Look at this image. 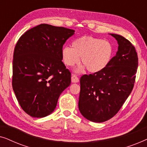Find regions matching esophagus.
I'll use <instances>...</instances> for the list:
<instances>
[{
	"label": "esophagus",
	"mask_w": 147,
	"mask_h": 147,
	"mask_svg": "<svg viewBox=\"0 0 147 147\" xmlns=\"http://www.w3.org/2000/svg\"><path fill=\"white\" fill-rule=\"evenodd\" d=\"M71 82H73V83H78V82H79V78H78L75 74H72Z\"/></svg>",
	"instance_id": "esophagus-1"
}]
</instances>
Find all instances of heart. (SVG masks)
I'll use <instances>...</instances> for the list:
<instances>
[{
	"label": "heart",
	"instance_id": "1",
	"mask_svg": "<svg viewBox=\"0 0 147 147\" xmlns=\"http://www.w3.org/2000/svg\"><path fill=\"white\" fill-rule=\"evenodd\" d=\"M114 53L113 46L109 41L90 36H83L74 40L72 47L65 46L62 48L61 55L63 63L71 67L82 63L77 69L82 71L87 68L91 73H97L104 69L111 61Z\"/></svg>",
	"mask_w": 147,
	"mask_h": 147
}]
</instances>
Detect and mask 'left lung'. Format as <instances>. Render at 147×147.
<instances>
[{
  "instance_id": "8db88e82",
  "label": "left lung",
  "mask_w": 147,
  "mask_h": 147,
  "mask_svg": "<svg viewBox=\"0 0 147 147\" xmlns=\"http://www.w3.org/2000/svg\"><path fill=\"white\" fill-rule=\"evenodd\" d=\"M118 42V51L97 73L80 78L78 107L86 119L103 122L112 118L131 93L138 67L135 48L121 35L110 34Z\"/></svg>"
}]
</instances>
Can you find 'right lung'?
Segmentation results:
<instances>
[{"mask_svg":"<svg viewBox=\"0 0 147 147\" xmlns=\"http://www.w3.org/2000/svg\"><path fill=\"white\" fill-rule=\"evenodd\" d=\"M74 32L41 24L26 31L16 44L12 85L22 109L32 117L51 114L60 94L71 84L61 50Z\"/></svg>","mask_w":147,"mask_h":147,"instance_id":"right-lung-1","label":"right lung"}]
</instances>
